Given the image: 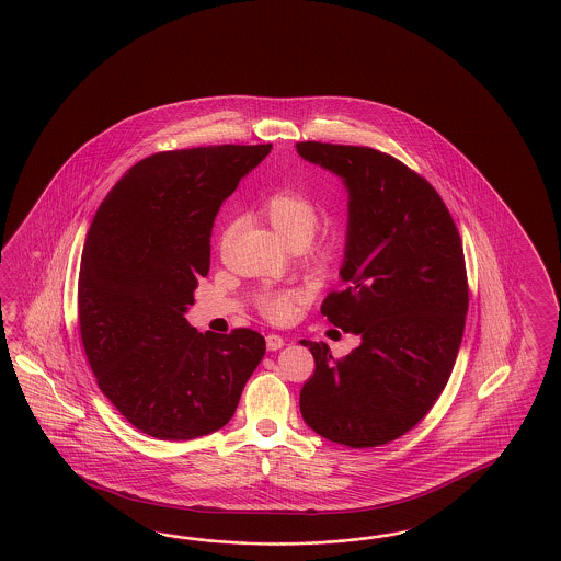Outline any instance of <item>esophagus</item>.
<instances>
[{
    "label": "esophagus",
    "mask_w": 561,
    "mask_h": 561,
    "mask_svg": "<svg viewBox=\"0 0 561 561\" xmlns=\"http://www.w3.org/2000/svg\"><path fill=\"white\" fill-rule=\"evenodd\" d=\"M265 345H267V351H277V348H282L286 345V341H284L279 334H267V336H265Z\"/></svg>",
    "instance_id": "1"
}]
</instances>
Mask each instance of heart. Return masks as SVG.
I'll return each mask as SVG.
<instances>
[{
    "label": "heart",
    "instance_id": "obj_1",
    "mask_svg": "<svg viewBox=\"0 0 561 561\" xmlns=\"http://www.w3.org/2000/svg\"><path fill=\"white\" fill-rule=\"evenodd\" d=\"M259 210L270 222L273 232L286 244L304 247L312 239L314 228L319 225L317 204L302 192L291 190V187L273 190L272 194L263 197ZM294 300H296V296L289 291L265 294L261 298V310L267 319L284 322L294 312Z\"/></svg>",
    "mask_w": 561,
    "mask_h": 561
}]
</instances>
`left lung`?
I'll use <instances>...</instances> for the list:
<instances>
[{
  "label": "left lung",
  "mask_w": 561,
  "mask_h": 561,
  "mask_svg": "<svg viewBox=\"0 0 561 561\" xmlns=\"http://www.w3.org/2000/svg\"><path fill=\"white\" fill-rule=\"evenodd\" d=\"M296 151L347 190L343 289L320 312L362 339L343 359L302 341L317 369L300 412L324 439L378 447L419 423L451 376L468 314L463 247L435 187L394 157L314 140Z\"/></svg>",
  "instance_id": "obj_1"
}]
</instances>
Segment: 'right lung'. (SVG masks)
I'll list each match as a JSON object with an SVG mask.
<instances>
[{
    "instance_id": "add662e5",
    "label": "right lung",
    "mask_w": 561,
    "mask_h": 561,
    "mask_svg": "<svg viewBox=\"0 0 561 561\" xmlns=\"http://www.w3.org/2000/svg\"><path fill=\"white\" fill-rule=\"evenodd\" d=\"M270 151L157 152L130 167L93 216L77 284L81 341L100 390L154 439L222 428L265 355L255 331L197 333L185 312L210 270L216 214Z\"/></svg>"
}]
</instances>
